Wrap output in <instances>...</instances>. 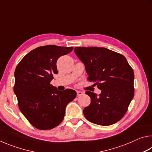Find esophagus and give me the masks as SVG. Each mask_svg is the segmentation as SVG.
<instances>
[{"label":"esophagus","mask_w":152,"mask_h":152,"mask_svg":"<svg viewBox=\"0 0 152 152\" xmlns=\"http://www.w3.org/2000/svg\"><path fill=\"white\" fill-rule=\"evenodd\" d=\"M76 92H77V96H81V95L83 94V92H81V91H76Z\"/></svg>","instance_id":"esophagus-1"}]
</instances>
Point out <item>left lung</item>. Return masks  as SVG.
Listing matches in <instances>:
<instances>
[{
  "label": "left lung",
  "mask_w": 152,
  "mask_h": 152,
  "mask_svg": "<svg viewBox=\"0 0 152 152\" xmlns=\"http://www.w3.org/2000/svg\"><path fill=\"white\" fill-rule=\"evenodd\" d=\"M74 52L84 64L88 80L101 91H91V104L83 113L90 122L107 126L122 119L134 96V72L125 56L104 48L76 47Z\"/></svg>",
  "instance_id": "obj_1"
}]
</instances>
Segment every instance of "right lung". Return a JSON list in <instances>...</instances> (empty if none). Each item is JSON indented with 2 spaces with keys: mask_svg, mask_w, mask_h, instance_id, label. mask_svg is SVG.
<instances>
[{
  "mask_svg": "<svg viewBox=\"0 0 152 152\" xmlns=\"http://www.w3.org/2000/svg\"><path fill=\"white\" fill-rule=\"evenodd\" d=\"M72 50V47L41 46L28 53L16 67L14 92L19 109L37 129L48 130L58 126L67 104L76 96L74 90L60 91L50 84L53 74H58V59Z\"/></svg>",
  "mask_w": 152,
  "mask_h": 152,
  "instance_id": "1",
  "label": "right lung"
}]
</instances>
